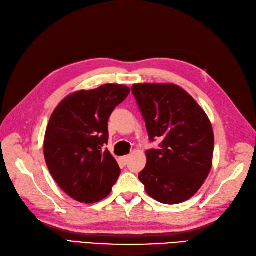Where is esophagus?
<instances>
[{
    "mask_svg": "<svg viewBox=\"0 0 256 256\" xmlns=\"http://www.w3.org/2000/svg\"><path fill=\"white\" fill-rule=\"evenodd\" d=\"M128 160H130V156H123V157L120 158V162L123 166H126L128 162Z\"/></svg>",
    "mask_w": 256,
    "mask_h": 256,
    "instance_id": "esophagus-1",
    "label": "esophagus"
}]
</instances>
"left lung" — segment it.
<instances>
[{
    "label": "left lung",
    "mask_w": 256,
    "mask_h": 256,
    "mask_svg": "<svg viewBox=\"0 0 256 256\" xmlns=\"http://www.w3.org/2000/svg\"><path fill=\"white\" fill-rule=\"evenodd\" d=\"M132 92L144 118L150 140L146 167L138 179L159 203L190 200L203 186L212 164L214 132L205 111L174 84H135Z\"/></svg>",
    "instance_id": "8db88e82"
}]
</instances>
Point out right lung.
I'll use <instances>...</instances> for the list:
<instances>
[{"label": "right lung", "instance_id": "add662e5", "mask_svg": "<svg viewBox=\"0 0 256 256\" xmlns=\"http://www.w3.org/2000/svg\"><path fill=\"white\" fill-rule=\"evenodd\" d=\"M130 88L106 84L64 98L46 126L44 152L53 179L80 203H96L111 192L120 167L106 148L108 121Z\"/></svg>", "mask_w": 256, "mask_h": 256}]
</instances>
